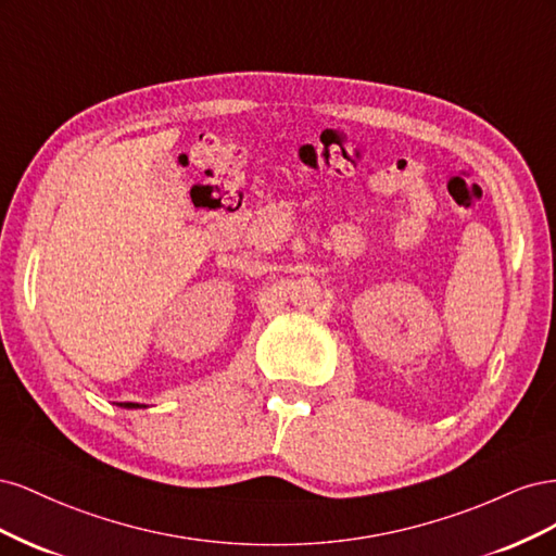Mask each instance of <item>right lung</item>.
<instances>
[{"label": "right lung", "mask_w": 556, "mask_h": 556, "mask_svg": "<svg viewBox=\"0 0 556 556\" xmlns=\"http://www.w3.org/2000/svg\"><path fill=\"white\" fill-rule=\"evenodd\" d=\"M117 406H125V408H139L141 403H117ZM146 408V406H143Z\"/></svg>", "instance_id": "obj_1"}]
</instances>
